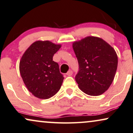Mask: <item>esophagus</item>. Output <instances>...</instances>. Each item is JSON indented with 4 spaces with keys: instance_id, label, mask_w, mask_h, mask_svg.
I'll return each mask as SVG.
<instances>
[{
    "instance_id": "esophagus-1",
    "label": "esophagus",
    "mask_w": 133,
    "mask_h": 133,
    "mask_svg": "<svg viewBox=\"0 0 133 133\" xmlns=\"http://www.w3.org/2000/svg\"><path fill=\"white\" fill-rule=\"evenodd\" d=\"M66 75H68V76H70V75H72V70H69V71L66 73Z\"/></svg>"
}]
</instances>
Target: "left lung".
<instances>
[{
	"mask_svg": "<svg viewBox=\"0 0 133 133\" xmlns=\"http://www.w3.org/2000/svg\"><path fill=\"white\" fill-rule=\"evenodd\" d=\"M72 46L78 63L75 79L79 88L90 96L102 95L110 86L117 71L115 50L102 38L93 36L75 42Z\"/></svg>",
	"mask_w": 133,
	"mask_h": 133,
	"instance_id": "left-lung-1",
	"label": "left lung"
}]
</instances>
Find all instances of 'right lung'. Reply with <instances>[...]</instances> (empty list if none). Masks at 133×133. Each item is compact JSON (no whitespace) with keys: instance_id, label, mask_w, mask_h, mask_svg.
I'll return each instance as SVG.
<instances>
[{"instance_id":"add662e5","label":"right lung","mask_w":133,"mask_h":133,"mask_svg":"<svg viewBox=\"0 0 133 133\" xmlns=\"http://www.w3.org/2000/svg\"><path fill=\"white\" fill-rule=\"evenodd\" d=\"M48 41H36L24 52L19 62L23 82L32 95L46 99L58 93L64 77L53 56L61 48Z\"/></svg>"}]
</instances>
